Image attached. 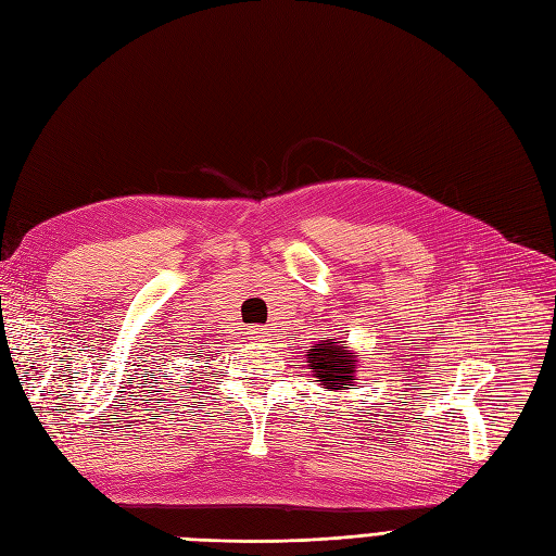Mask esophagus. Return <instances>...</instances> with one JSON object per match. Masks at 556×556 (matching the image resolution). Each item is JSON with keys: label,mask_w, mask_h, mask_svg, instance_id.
<instances>
[{"label": "esophagus", "mask_w": 556, "mask_h": 556, "mask_svg": "<svg viewBox=\"0 0 556 556\" xmlns=\"http://www.w3.org/2000/svg\"><path fill=\"white\" fill-rule=\"evenodd\" d=\"M264 333H266V329L252 327V329H248V339H250V341H264Z\"/></svg>", "instance_id": "34e87169"}]
</instances>
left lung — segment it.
<instances>
[{
	"label": "left lung",
	"mask_w": 556,
	"mask_h": 556,
	"mask_svg": "<svg viewBox=\"0 0 556 556\" xmlns=\"http://www.w3.org/2000/svg\"><path fill=\"white\" fill-rule=\"evenodd\" d=\"M308 366L313 368V378L329 392L339 390H355L357 380V364H359V352L350 350L345 341L327 339L311 348L306 355Z\"/></svg>",
	"instance_id": "1"
}]
</instances>
